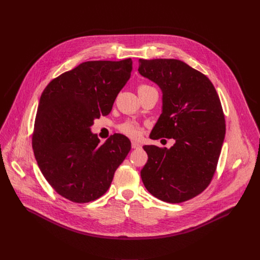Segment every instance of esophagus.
<instances>
[{
  "mask_svg": "<svg viewBox=\"0 0 260 260\" xmlns=\"http://www.w3.org/2000/svg\"><path fill=\"white\" fill-rule=\"evenodd\" d=\"M132 148L133 149H139V148H141V145L137 142H132Z\"/></svg>",
  "mask_w": 260,
  "mask_h": 260,
  "instance_id": "34e87169",
  "label": "esophagus"
}]
</instances>
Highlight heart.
Instances as JSON below:
<instances>
[{"mask_svg": "<svg viewBox=\"0 0 260 260\" xmlns=\"http://www.w3.org/2000/svg\"><path fill=\"white\" fill-rule=\"evenodd\" d=\"M143 87H148V86L147 85H141L139 88H143ZM119 131L122 134H124V135H126V136H128L129 138H133V139L138 138L141 134V131H140L139 126L137 124L133 123V122L123 123L122 125H120Z\"/></svg>", "mask_w": 260, "mask_h": 260, "instance_id": "1", "label": "heart"}]
</instances>
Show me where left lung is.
Here are the masks:
<instances>
[{
	"instance_id": "obj_1",
	"label": "left lung",
	"mask_w": 260,
	"mask_h": 260,
	"mask_svg": "<svg viewBox=\"0 0 260 260\" xmlns=\"http://www.w3.org/2000/svg\"><path fill=\"white\" fill-rule=\"evenodd\" d=\"M138 71L162 91V113L150 137L176 141L170 149L143 147L142 181L160 201H188L208 187L217 168L225 137L219 96L206 75L179 59L140 58Z\"/></svg>"
}]
</instances>
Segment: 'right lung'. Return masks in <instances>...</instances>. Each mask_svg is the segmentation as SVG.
Here are the masks:
<instances>
[{"label": "right lung", "instance_id": "add662e5", "mask_svg": "<svg viewBox=\"0 0 260 260\" xmlns=\"http://www.w3.org/2000/svg\"><path fill=\"white\" fill-rule=\"evenodd\" d=\"M133 61H85L54 78L41 94L31 144L43 176L61 197L83 204L109 189L131 150L123 135L104 144L90 126L108 115L131 78Z\"/></svg>", "mask_w": 260, "mask_h": 260}]
</instances>
